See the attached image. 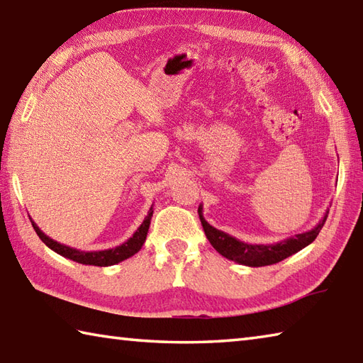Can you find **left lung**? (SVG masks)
Returning a JSON list of instances; mask_svg holds the SVG:
<instances>
[{
	"instance_id": "left-lung-1",
	"label": "left lung",
	"mask_w": 363,
	"mask_h": 363,
	"mask_svg": "<svg viewBox=\"0 0 363 363\" xmlns=\"http://www.w3.org/2000/svg\"><path fill=\"white\" fill-rule=\"evenodd\" d=\"M329 211H325L324 217L319 220V223L315 226V228H311L305 233L294 234V236L283 239L280 242L247 244V242H242V240L230 236L228 233L220 231L214 228L212 225H209L203 217V206L200 204V208H198V216H200L204 234L206 238L209 239L211 245L214 247L222 257L248 267L271 266V264H275V262H280L285 258L291 257V255L301 252L302 248L310 245L316 239L319 231H321V228L325 223Z\"/></svg>"
}]
</instances>
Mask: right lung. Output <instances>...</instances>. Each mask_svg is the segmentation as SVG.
<instances>
[{
    "instance_id": "obj_1",
    "label": "right lung",
    "mask_w": 363,
    "mask_h": 363,
    "mask_svg": "<svg viewBox=\"0 0 363 363\" xmlns=\"http://www.w3.org/2000/svg\"><path fill=\"white\" fill-rule=\"evenodd\" d=\"M152 212L154 211H152V206H151V209H149L147 216L143 220V223L140 225V228L135 231L133 236L130 239H127L124 244H121L115 248H108V250H99V252H82V250H77V248H74V247H69V245L56 242V240H53L52 238H48L47 234L42 231L38 225L34 223L33 218H30V220L33 223L34 231L38 233V236L40 238L42 242H44L48 248H52L53 252L61 255V257L80 262V264L106 267V266L118 264V262L130 258V257H133L135 253L140 252V248L143 247L146 236H147V230H149V225H151Z\"/></svg>"
}]
</instances>
